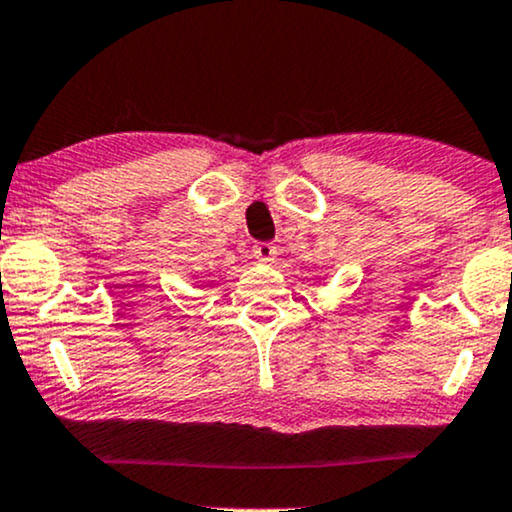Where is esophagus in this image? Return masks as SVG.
<instances>
[{
    "label": "esophagus",
    "instance_id": "1",
    "mask_svg": "<svg viewBox=\"0 0 512 512\" xmlns=\"http://www.w3.org/2000/svg\"><path fill=\"white\" fill-rule=\"evenodd\" d=\"M251 256L258 263H273L275 256H278V246L270 244V242H256L251 246Z\"/></svg>",
    "mask_w": 512,
    "mask_h": 512
}]
</instances>
